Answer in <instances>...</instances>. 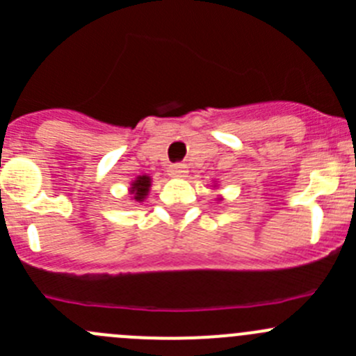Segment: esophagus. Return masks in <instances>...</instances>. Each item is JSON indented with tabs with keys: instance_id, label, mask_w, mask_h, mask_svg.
Wrapping results in <instances>:
<instances>
[{
	"instance_id": "esophagus-1",
	"label": "esophagus",
	"mask_w": 356,
	"mask_h": 356,
	"mask_svg": "<svg viewBox=\"0 0 356 356\" xmlns=\"http://www.w3.org/2000/svg\"><path fill=\"white\" fill-rule=\"evenodd\" d=\"M186 174H188V167L186 165H182V163H174V165H170L168 167V175L174 179H182L186 177Z\"/></svg>"
}]
</instances>
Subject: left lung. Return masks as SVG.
Returning <instances> with one entry per match:
<instances>
[{"label": "left lung", "mask_w": 356, "mask_h": 356, "mask_svg": "<svg viewBox=\"0 0 356 356\" xmlns=\"http://www.w3.org/2000/svg\"><path fill=\"white\" fill-rule=\"evenodd\" d=\"M212 188H214V189H218V188H216V182H214V186H212ZM218 200H223V197H218Z\"/></svg>", "instance_id": "8db88e82"}]
</instances>
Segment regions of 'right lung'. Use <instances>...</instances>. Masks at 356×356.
<instances>
[{"mask_svg":"<svg viewBox=\"0 0 356 356\" xmlns=\"http://www.w3.org/2000/svg\"><path fill=\"white\" fill-rule=\"evenodd\" d=\"M151 182L152 179L149 175H138L131 181V186L128 188L129 191V200L135 202V204H142L147 198L149 191H151Z\"/></svg>","mask_w":356,"mask_h":356,"instance_id":"obj_1","label":"right lung"}]
</instances>
